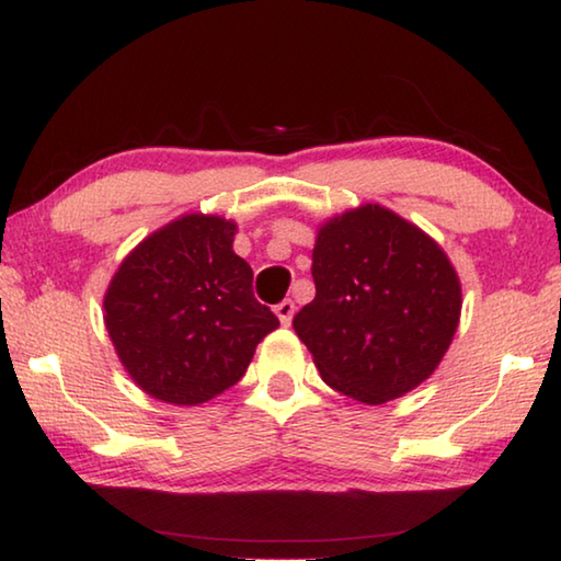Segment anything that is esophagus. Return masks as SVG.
<instances>
[{"mask_svg":"<svg viewBox=\"0 0 561 561\" xmlns=\"http://www.w3.org/2000/svg\"><path fill=\"white\" fill-rule=\"evenodd\" d=\"M294 301L291 299H284V301H279L277 307H274V314L279 317V321H282V327H289L291 324V317H294Z\"/></svg>","mask_w":561,"mask_h":561,"instance_id":"1","label":"esophagus"}]
</instances>
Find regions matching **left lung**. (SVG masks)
<instances>
[{"label": "left lung", "instance_id": "8db88e82", "mask_svg": "<svg viewBox=\"0 0 561 561\" xmlns=\"http://www.w3.org/2000/svg\"><path fill=\"white\" fill-rule=\"evenodd\" d=\"M317 297L294 331L324 381L381 405L438 368L460 324L462 289L443 247L383 205H358L319 225Z\"/></svg>", "mask_w": 561, "mask_h": 561}]
</instances>
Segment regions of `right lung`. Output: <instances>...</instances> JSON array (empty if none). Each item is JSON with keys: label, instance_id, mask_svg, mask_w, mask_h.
<instances>
[{"label": "right lung", "instance_id": "1", "mask_svg": "<svg viewBox=\"0 0 561 561\" xmlns=\"http://www.w3.org/2000/svg\"><path fill=\"white\" fill-rule=\"evenodd\" d=\"M237 225L187 213L150 232L103 294V324L140 391L173 405L213 401L244 376L279 319L254 299Z\"/></svg>", "mask_w": 561, "mask_h": 561}]
</instances>
